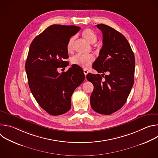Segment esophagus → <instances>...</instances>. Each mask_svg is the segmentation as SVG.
I'll use <instances>...</instances> for the list:
<instances>
[{
	"instance_id": "34e87169",
	"label": "esophagus",
	"mask_w": 158,
	"mask_h": 158,
	"mask_svg": "<svg viewBox=\"0 0 158 158\" xmlns=\"http://www.w3.org/2000/svg\"><path fill=\"white\" fill-rule=\"evenodd\" d=\"M84 74L85 76H86L87 74H88V71L86 70V69H84Z\"/></svg>"
}]
</instances>
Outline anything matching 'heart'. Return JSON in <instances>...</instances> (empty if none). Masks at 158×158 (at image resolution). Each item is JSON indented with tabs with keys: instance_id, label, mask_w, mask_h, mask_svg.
<instances>
[{
	"instance_id": "1",
	"label": "heart",
	"mask_w": 158,
	"mask_h": 158,
	"mask_svg": "<svg viewBox=\"0 0 158 158\" xmlns=\"http://www.w3.org/2000/svg\"><path fill=\"white\" fill-rule=\"evenodd\" d=\"M82 35L84 39L89 44H94L97 41V36L93 30L91 29H85L82 32ZM76 39L75 36H72L67 42V51L69 52H73L74 50V44ZM94 57L92 54L81 55L77 54L72 57V64L79 66L82 68L87 69L94 61Z\"/></svg>"
}]
</instances>
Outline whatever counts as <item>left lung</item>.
<instances>
[{"label":"left lung","instance_id":"8db88e82","mask_svg":"<svg viewBox=\"0 0 158 158\" xmlns=\"http://www.w3.org/2000/svg\"><path fill=\"white\" fill-rule=\"evenodd\" d=\"M97 27L102 31L103 45L93 67L102 74L89 73L86 77L94 85L90 98L91 107L99 114L109 115L124 106L130 94L134 84L135 58L122 34L104 24Z\"/></svg>","mask_w":158,"mask_h":158}]
</instances>
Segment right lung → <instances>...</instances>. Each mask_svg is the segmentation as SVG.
Wrapping results in <instances>:
<instances>
[{
    "label": "right lung",
    "instance_id": "obj_1",
    "mask_svg": "<svg viewBox=\"0 0 158 158\" xmlns=\"http://www.w3.org/2000/svg\"><path fill=\"white\" fill-rule=\"evenodd\" d=\"M81 27L52 25L32 40L26 62L31 93L39 106L52 116L63 114L71 107L74 90L85 79L82 68L73 65L66 72L59 67L69 65L67 44Z\"/></svg>",
    "mask_w": 158,
    "mask_h": 158
}]
</instances>
